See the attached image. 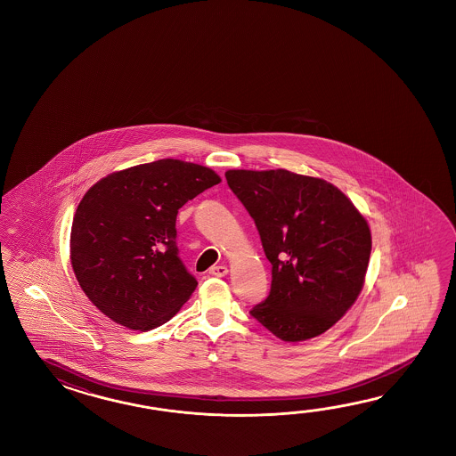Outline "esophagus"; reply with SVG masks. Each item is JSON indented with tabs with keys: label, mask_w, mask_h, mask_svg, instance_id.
<instances>
[{
	"label": "esophagus",
	"mask_w": 456,
	"mask_h": 456,
	"mask_svg": "<svg viewBox=\"0 0 456 456\" xmlns=\"http://www.w3.org/2000/svg\"><path fill=\"white\" fill-rule=\"evenodd\" d=\"M208 273L214 275V277H224L228 273V269L224 265H215V267L208 271Z\"/></svg>",
	"instance_id": "esophagus-1"
}]
</instances>
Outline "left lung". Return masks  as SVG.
I'll return each mask as SVG.
<instances>
[{
    "label": "left lung",
    "instance_id": "left-lung-1",
    "mask_svg": "<svg viewBox=\"0 0 456 456\" xmlns=\"http://www.w3.org/2000/svg\"><path fill=\"white\" fill-rule=\"evenodd\" d=\"M272 264L252 318L285 342L330 330L357 300L371 251L367 220L336 185L287 169L226 171Z\"/></svg>",
    "mask_w": 456,
    "mask_h": 456
}]
</instances>
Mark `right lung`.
<instances>
[{"label":"right lung","mask_w":456,"mask_h":456,"mask_svg":"<svg viewBox=\"0 0 456 456\" xmlns=\"http://www.w3.org/2000/svg\"><path fill=\"white\" fill-rule=\"evenodd\" d=\"M222 179L205 166L158 159L101 179L71 224V265L87 298L128 330L175 316L197 287L179 259L177 210Z\"/></svg>","instance_id":"right-lung-1"}]
</instances>
